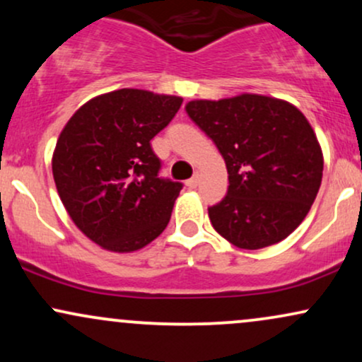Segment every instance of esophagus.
Segmentation results:
<instances>
[{
  "instance_id": "esophagus-1",
  "label": "esophagus",
  "mask_w": 362,
  "mask_h": 362,
  "mask_svg": "<svg viewBox=\"0 0 362 362\" xmlns=\"http://www.w3.org/2000/svg\"><path fill=\"white\" fill-rule=\"evenodd\" d=\"M185 185L189 187V189H195V187L199 185V175H197V173H195L192 178H189V180L185 182Z\"/></svg>"
}]
</instances>
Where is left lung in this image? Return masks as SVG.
<instances>
[{
    "label": "left lung",
    "instance_id": "8db88e82",
    "mask_svg": "<svg viewBox=\"0 0 362 362\" xmlns=\"http://www.w3.org/2000/svg\"><path fill=\"white\" fill-rule=\"evenodd\" d=\"M189 117L214 141L228 170V192L209 207L223 238L245 250L279 243L308 214L323 156L305 115L289 102L243 93L192 100Z\"/></svg>",
    "mask_w": 362,
    "mask_h": 362
}]
</instances>
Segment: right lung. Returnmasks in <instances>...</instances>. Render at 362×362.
<instances>
[{"mask_svg":"<svg viewBox=\"0 0 362 362\" xmlns=\"http://www.w3.org/2000/svg\"><path fill=\"white\" fill-rule=\"evenodd\" d=\"M180 105V97L122 88L91 98L62 129L52 156L57 192L105 250H139L167 228L184 185L160 177L151 139Z\"/></svg>","mask_w":362,"mask_h":362,"instance_id":"obj_1","label":"right lung"}]
</instances>
